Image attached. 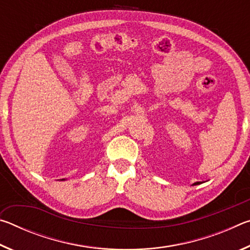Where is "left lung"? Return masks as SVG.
<instances>
[{"mask_svg": "<svg viewBox=\"0 0 250 250\" xmlns=\"http://www.w3.org/2000/svg\"><path fill=\"white\" fill-rule=\"evenodd\" d=\"M198 184H202V182H195V183H193V185H198Z\"/></svg>", "mask_w": 250, "mask_h": 250, "instance_id": "left-lung-1", "label": "left lung"}]
</instances>
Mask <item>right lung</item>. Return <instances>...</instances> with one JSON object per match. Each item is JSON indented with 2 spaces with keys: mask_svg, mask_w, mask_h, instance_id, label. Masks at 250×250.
Listing matches in <instances>:
<instances>
[{
  "mask_svg": "<svg viewBox=\"0 0 250 250\" xmlns=\"http://www.w3.org/2000/svg\"><path fill=\"white\" fill-rule=\"evenodd\" d=\"M62 181H65V179H62Z\"/></svg>",
  "mask_w": 250,
  "mask_h": 250,
  "instance_id": "1",
  "label": "right lung"
}]
</instances>
